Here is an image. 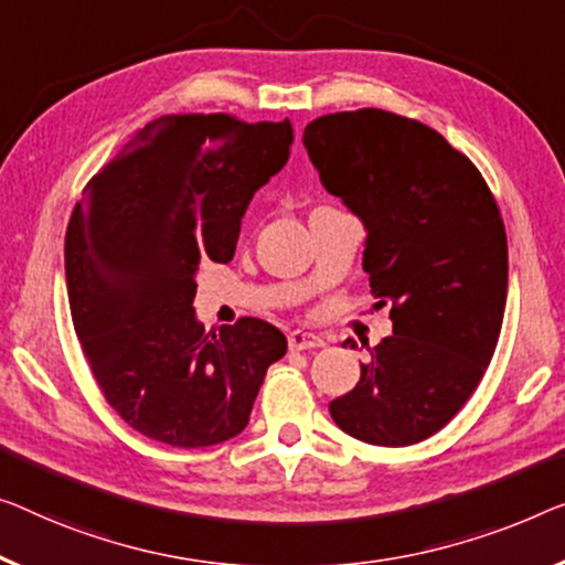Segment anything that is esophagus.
I'll return each mask as SVG.
<instances>
[{
	"instance_id": "esophagus-1",
	"label": "esophagus",
	"mask_w": 565,
	"mask_h": 565,
	"mask_svg": "<svg viewBox=\"0 0 565 565\" xmlns=\"http://www.w3.org/2000/svg\"><path fill=\"white\" fill-rule=\"evenodd\" d=\"M324 340L322 337H317L315 332H305V330H294L289 334V348L291 350H315V348H322Z\"/></svg>"
}]
</instances>
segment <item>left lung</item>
<instances>
[{"label":"left lung","mask_w":565,"mask_h":565,"mask_svg":"<svg viewBox=\"0 0 565 565\" xmlns=\"http://www.w3.org/2000/svg\"><path fill=\"white\" fill-rule=\"evenodd\" d=\"M305 147L324 190L363 221L370 291L393 319L330 414L365 444H418L459 414L498 348L508 299L500 207L439 131L383 108L319 116Z\"/></svg>","instance_id":"1"}]
</instances>
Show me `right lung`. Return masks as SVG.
<instances>
[{"label": "right lung", "instance_id": "add662e5", "mask_svg": "<svg viewBox=\"0 0 565 565\" xmlns=\"http://www.w3.org/2000/svg\"><path fill=\"white\" fill-rule=\"evenodd\" d=\"M289 119L228 114L147 124L83 190L65 233L75 334L108 406L149 439L198 449L238 436L286 355L274 324L205 332L202 260L228 264L250 198L289 159Z\"/></svg>", "mask_w": 565, "mask_h": 565}]
</instances>
